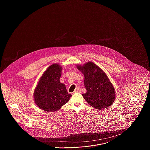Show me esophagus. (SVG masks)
Returning <instances> with one entry per match:
<instances>
[{"label":"esophagus","mask_w":150,"mask_h":150,"mask_svg":"<svg viewBox=\"0 0 150 150\" xmlns=\"http://www.w3.org/2000/svg\"><path fill=\"white\" fill-rule=\"evenodd\" d=\"M81 88L79 87V88H76V89L75 90V91H74V93H77V92H81Z\"/></svg>","instance_id":"1"}]
</instances>
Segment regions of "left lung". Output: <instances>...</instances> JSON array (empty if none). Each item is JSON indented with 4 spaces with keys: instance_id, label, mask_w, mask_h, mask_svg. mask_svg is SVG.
<instances>
[{
    "instance_id": "left-lung-1",
    "label": "left lung",
    "mask_w": 150,
    "mask_h": 150,
    "mask_svg": "<svg viewBox=\"0 0 150 150\" xmlns=\"http://www.w3.org/2000/svg\"><path fill=\"white\" fill-rule=\"evenodd\" d=\"M77 68L84 75L87 93L82 96L94 108L101 110L111 105L115 99V89L108 77L98 66L88 62Z\"/></svg>"
}]
</instances>
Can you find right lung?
Returning a JSON list of instances; mask_svg holds the SVG:
<instances>
[{
    "mask_svg": "<svg viewBox=\"0 0 150 150\" xmlns=\"http://www.w3.org/2000/svg\"><path fill=\"white\" fill-rule=\"evenodd\" d=\"M62 67L53 64L42 74L35 89L34 101L41 109L55 112L68 103L71 94H68L65 85L60 82Z\"/></svg>",
    "mask_w": 150,
    "mask_h": 150,
    "instance_id": "obj_1",
    "label": "right lung"
}]
</instances>
